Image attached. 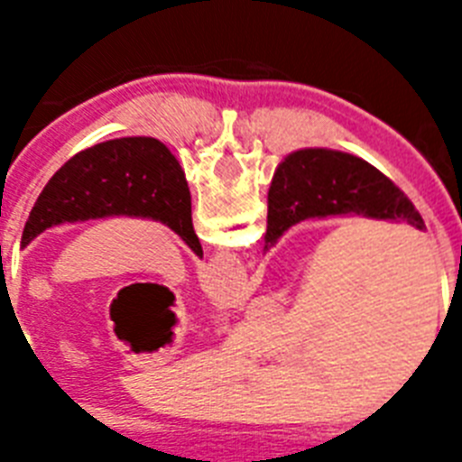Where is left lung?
<instances>
[{"label":"left lung","mask_w":462,"mask_h":462,"mask_svg":"<svg viewBox=\"0 0 462 462\" xmlns=\"http://www.w3.org/2000/svg\"><path fill=\"white\" fill-rule=\"evenodd\" d=\"M110 216L165 223L196 256H203L191 225V194L184 170L165 143L148 136L105 141L64 162L32 206L21 246L52 225Z\"/></svg>","instance_id":"8db88e82"}]
</instances>
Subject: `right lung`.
Masks as SVG:
<instances>
[{"label":"right lung","mask_w":462,"mask_h":462,"mask_svg":"<svg viewBox=\"0 0 462 462\" xmlns=\"http://www.w3.org/2000/svg\"><path fill=\"white\" fill-rule=\"evenodd\" d=\"M365 216L424 230L412 201L376 167L340 151L307 148L282 160L268 189L266 249L307 217Z\"/></svg>","instance_id":"right-lung-1"}]
</instances>
